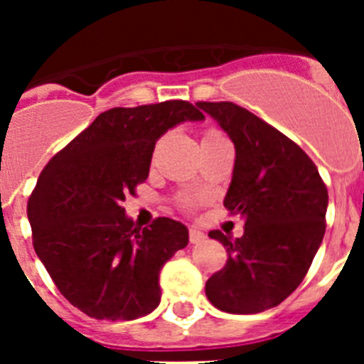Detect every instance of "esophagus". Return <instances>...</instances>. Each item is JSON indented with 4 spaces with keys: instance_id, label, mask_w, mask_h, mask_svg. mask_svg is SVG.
<instances>
[{
    "instance_id": "1",
    "label": "esophagus",
    "mask_w": 364,
    "mask_h": 364,
    "mask_svg": "<svg viewBox=\"0 0 364 364\" xmlns=\"http://www.w3.org/2000/svg\"><path fill=\"white\" fill-rule=\"evenodd\" d=\"M204 239H205L204 231L197 230V228H191V230H189V242L191 244H198V242H202Z\"/></svg>"
}]
</instances>
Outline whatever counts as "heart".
Wrapping results in <instances>:
<instances>
[{"mask_svg": "<svg viewBox=\"0 0 364 364\" xmlns=\"http://www.w3.org/2000/svg\"><path fill=\"white\" fill-rule=\"evenodd\" d=\"M204 138H222V136H220V134H218V133H215V131H210V133L205 134ZM195 202H197V200H195V198H186L184 204H186V205H193V204H195Z\"/></svg>", "mask_w": 364, "mask_h": 364, "instance_id": "b5f03b06", "label": "heart"}]
</instances>
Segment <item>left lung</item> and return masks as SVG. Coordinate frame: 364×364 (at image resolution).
<instances>
[{
  "instance_id": "left-lung-1",
  "label": "left lung",
  "mask_w": 364,
  "mask_h": 364,
  "mask_svg": "<svg viewBox=\"0 0 364 364\" xmlns=\"http://www.w3.org/2000/svg\"><path fill=\"white\" fill-rule=\"evenodd\" d=\"M235 146L224 205L244 218V235L222 231L228 262L205 282V295L228 314H260L302 282L324 237L328 191L315 164L290 138L231 102H198Z\"/></svg>"
}]
</instances>
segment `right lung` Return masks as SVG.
Masks as SVG:
<instances>
[{
  "label": "right lung",
  "instance_id": "add662e5",
  "mask_svg": "<svg viewBox=\"0 0 364 364\" xmlns=\"http://www.w3.org/2000/svg\"><path fill=\"white\" fill-rule=\"evenodd\" d=\"M202 120L182 100L109 109L41 171L27 205L34 252L89 317L131 321L160 304V269L188 246V228L167 217L138 228L122 202L149 175L159 138Z\"/></svg>",
  "mask_w": 364,
  "mask_h": 364
}]
</instances>
